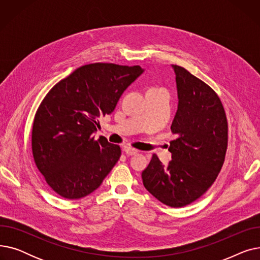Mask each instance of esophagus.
Here are the masks:
<instances>
[{"instance_id": "esophagus-1", "label": "esophagus", "mask_w": 260, "mask_h": 260, "mask_svg": "<svg viewBox=\"0 0 260 260\" xmlns=\"http://www.w3.org/2000/svg\"><path fill=\"white\" fill-rule=\"evenodd\" d=\"M124 152L126 153V155L132 156V155L138 154V149H136V148L131 147V146H125V147H124Z\"/></svg>"}]
</instances>
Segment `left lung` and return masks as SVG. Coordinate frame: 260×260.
Instances as JSON below:
<instances>
[{
	"instance_id": "1",
	"label": "left lung",
	"mask_w": 260,
	"mask_h": 260,
	"mask_svg": "<svg viewBox=\"0 0 260 260\" xmlns=\"http://www.w3.org/2000/svg\"><path fill=\"white\" fill-rule=\"evenodd\" d=\"M178 109L172 123V160L163 166L156 154L142 172L145 188L172 208L201 197L216 180L228 148V120L215 90L185 68L173 65Z\"/></svg>"
}]
</instances>
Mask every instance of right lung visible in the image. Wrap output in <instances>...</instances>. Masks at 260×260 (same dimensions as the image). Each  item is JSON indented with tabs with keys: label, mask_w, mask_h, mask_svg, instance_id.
<instances>
[{
	"label": "right lung",
	"mask_w": 260,
	"mask_h": 260,
	"mask_svg": "<svg viewBox=\"0 0 260 260\" xmlns=\"http://www.w3.org/2000/svg\"><path fill=\"white\" fill-rule=\"evenodd\" d=\"M143 70L113 63L83 65L54 85L36 113L31 148L47 184L65 199L97 189L121 156V148L92 133Z\"/></svg>",
	"instance_id": "1"
}]
</instances>
